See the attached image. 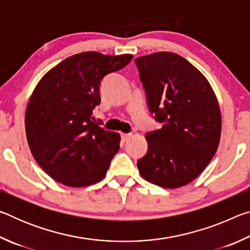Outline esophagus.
<instances>
[{"label":"esophagus","mask_w":250,"mask_h":250,"mask_svg":"<svg viewBox=\"0 0 250 250\" xmlns=\"http://www.w3.org/2000/svg\"><path fill=\"white\" fill-rule=\"evenodd\" d=\"M131 137H132V134L131 133H121V138L124 141H128Z\"/></svg>","instance_id":"34e87169"}]
</instances>
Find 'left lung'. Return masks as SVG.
I'll use <instances>...</instances> for the list:
<instances>
[{
    "instance_id": "1",
    "label": "left lung",
    "mask_w": 250,
    "mask_h": 250,
    "mask_svg": "<svg viewBox=\"0 0 250 250\" xmlns=\"http://www.w3.org/2000/svg\"><path fill=\"white\" fill-rule=\"evenodd\" d=\"M147 105L162 128L146 134L138 161L143 179L166 188L191 183L217 151L222 116L213 88L180 55L158 52L135 59Z\"/></svg>"
}]
</instances>
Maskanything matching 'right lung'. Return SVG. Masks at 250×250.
<instances>
[{
  "instance_id": "1",
  "label": "right lung",
  "mask_w": 250,
  "mask_h": 250,
  "mask_svg": "<svg viewBox=\"0 0 250 250\" xmlns=\"http://www.w3.org/2000/svg\"><path fill=\"white\" fill-rule=\"evenodd\" d=\"M132 55L76 54L46 73L25 112L28 146L39 166L59 183L83 188L98 183L120 149V134L94 124L105 75L128 65Z\"/></svg>"
}]
</instances>
